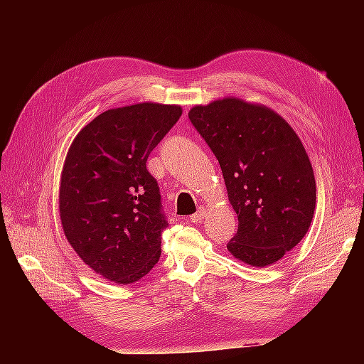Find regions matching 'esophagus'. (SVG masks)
Segmentation results:
<instances>
[{
    "label": "esophagus",
    "instance_id": "obj_1",
    "mask_svg": "<svg viewBox=\"0 0 364 364\" xmlns=\"http://www.w3.org/2000/svg\"><path fill=\"white\" fill-rule=\"evenodd\" d=\"M206 215V209L205 208H200L199 211H197L196 214H193L190 218H191V222L193 223H199V222H202V218Z\"/></svg>",
    "mask_w": 364,
    "mask_h": 364
}]
</instances>
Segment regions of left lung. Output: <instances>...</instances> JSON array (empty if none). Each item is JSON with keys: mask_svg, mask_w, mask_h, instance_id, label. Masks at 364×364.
<instances>
[{"mask_svg": "<svg viewBox=\"0 0 364 364\" xmlns=\"http://www.w3.org/2000/svg\"><path fill=\"white\" fill-rule=\"evenodd\" d=\"M222 167L238 230L228 243L253 267L279 261L308 232L316 181L299 136L279 114L235 97L188 112Z\"/></svg>", "mask_w": 364, "mask_h": 364, "instance_id": "8db88e82", "label": "left lung"}]
</instances>
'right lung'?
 <instances>
[{
	"label": "right lung",
	"instance_id": "obj_1",
	"mask_svg": "<svg viewBox=\"0 0 364 364\" xmlns=\"http://www.w3.org/2000/svg\"><path fill=\"white\" fill-rule=\"evenodd\" d=\"M181 115L178 105L109 109L70 146L59 190L62 228L77 255L107 281L136 282L161 257L168 223L146 162Z\"/></svg>",
	"mask_w": 364,
	"mask_h": 364
}]
</instances>
